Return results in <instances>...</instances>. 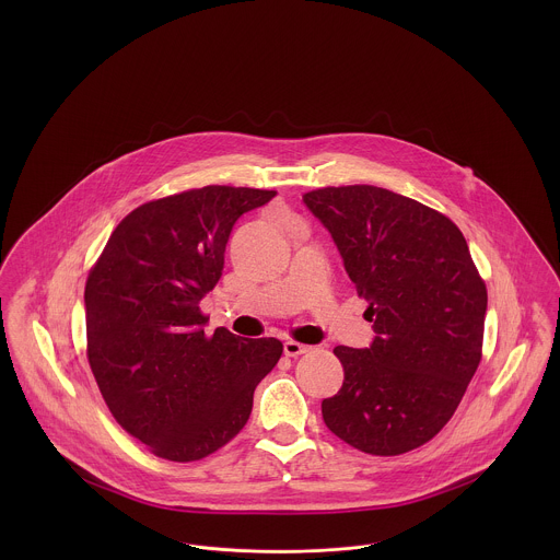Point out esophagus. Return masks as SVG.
<instances>
[{
	"label": "esophagus",
	"mask_w": 560,
	"mask_h": 560,
	"mask_svg": "<svg viewBox=\"0 0 560 560\" xmlns=\"http://www.w3.org/2000/svg\"><path fill=\"white\" fill-rule=\"evenodd\" d=\"M308 350H311V347H304V345H300V342H293V340H290V342H285V345H283V352H285L288 357H292V359L300 357V354H304V352H308Z\"/></svg>",
	"instance_id": "34e87169"
}]
</instances>
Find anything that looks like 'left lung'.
<instances>
[{
	"label": "left lung",
	"mask_w": 560,
	"mask_h": 560,
	"mask_svg": "<svg viewBox=\"0 0 560 560\" xmlns=\"http://www.w3.org/2000/svg\"><path fill=\"white\" fill-rule=\"evenodd\" d=\"M302 201L375 331L370 348H334L345 382L320 402L323 422L359 452H411L452 420L479 368L487 290L468 243L447 215L388 188H317Z\"/></svg>",
	"instance_id": "8db88e82"
}]
</instances>
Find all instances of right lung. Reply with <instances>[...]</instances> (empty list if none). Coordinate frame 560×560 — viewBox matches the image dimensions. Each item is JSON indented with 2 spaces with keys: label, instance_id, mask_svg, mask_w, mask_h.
Here are the masks:
<instances>
[{
  "label": "right lung",
  "instance_id": "1",
  "mask_svg": "<svg viewBox=\"0 0 560 560\" xmlns=\"http://www.w3.org/2000/svg\"><path fill=\"white\" fill-rule=\"evenodd\" d=\"M275 195L212 185L149 201L117 224L90 270V368L113 418L160 457L201 459L237 436L281 359L275 338L224 327L208 336L199 311L235 222Z\"/></svg>",
  "mask_w": 560,
  "mask_h": 560
}]
</instances>
